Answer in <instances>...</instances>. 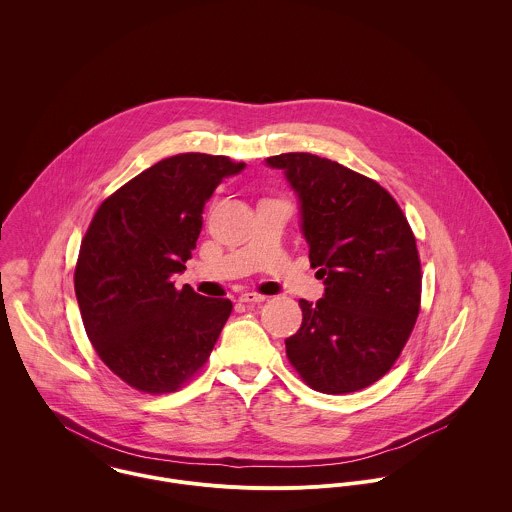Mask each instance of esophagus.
I'll return each mask as SVG.
<instances>
[{"label":"esophagus","mask_w":512,"mask_h":512,"mask_svg":"<svg viewBox=\"0 0 512 512\" xmlns=\"http://www.w3.org/2000/svg\"><path fill=\"white\" fill-rule=\"evenodd\" d=\"M238 301H240V303H246V305H260V303L266 301V297H264V295H258V293H240V295H238Z\"/></svg>","instance_id":"obj_1"}]
</instances>
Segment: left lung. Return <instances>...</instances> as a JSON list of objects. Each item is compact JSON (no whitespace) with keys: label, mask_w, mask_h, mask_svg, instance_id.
<instances>
[{"label":"left lung","mask_w":512,"mask_h":512,"mask_svg":"<svg viewBox=\"0 0 512 512\" xmlns=\"http://www.w3.org/2000/svg\"><path fill=\"white\" fill-rule=\"evenodd\" d=\"M284 171L311 266L325 284L317 303L299 299L303 321L286 339L299 376L317 392L345 394L384 376L420 311L416 238L398 203L376 181L311 153L266 159Z\"/></svg>","instance_id":"8db88e82"}]
</instances>
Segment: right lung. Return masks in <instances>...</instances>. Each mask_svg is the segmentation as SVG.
<instances>
[{"label":"right lung","mask_w":512,"mask_h":512,"mask_svg":"<svg viewBox=\"0 0 512 512\" xmlns=\"http://www.w3.org/2000/svg\"><path fill=\"white\" fill-rule=\"evenodd\" d=\"M246 163L224 155L167 157L120 187L96 211L74 270L82 323L98 357L130 386L177 390L207 363L232 311L191 286L177 290L222 179Z\"/></svg>","instance_id":"right-lung-1"}]
</instances>
